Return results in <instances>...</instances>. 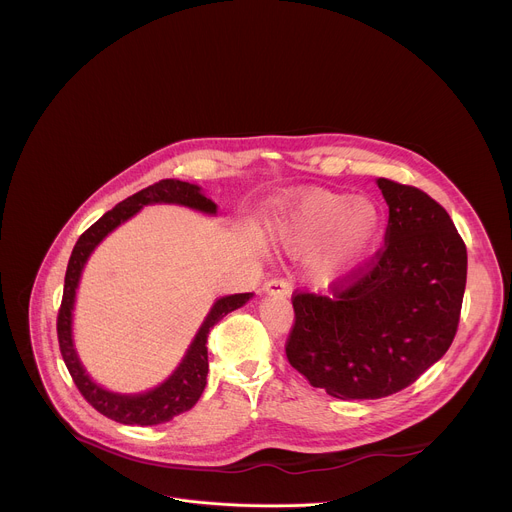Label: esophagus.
Wrapping results in <instances>:
<instances>
[{
	"mask_svg": "<svg viewBox=\"0 0 512 512\" xmlns=\"http://www.w3.org/2000/svg\"><path fill=\"white\" fill-rule=\"evenodd\" d=\"M263 291L269 296H289L291 294V283L285 279H269L263 285Z\"/></svg>",
	"mask_w": 512,
	"mask_h": 512,
	"instance_id": "1",
	"label": "esophagus"
}]
</instances>
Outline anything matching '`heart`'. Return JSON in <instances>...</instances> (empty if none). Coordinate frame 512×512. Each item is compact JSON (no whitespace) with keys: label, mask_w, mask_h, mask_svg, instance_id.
Wrapping results in <instances>:
<instances>
[{"label":"heart","mask_w":512,"mask_h":512,"mask_svg":"<svg viewBox=\"0 0 512 512\" xmlns=\"http://www.w3.org/2000/svg\"><path fill=\"white\" fill-rule=\"evenodd\" d=\"M387 214L371 196L306 190L277 208L275 239L291 255H308L310 275L332 283L367 263L385 237Z\"/></svg>","instance_id":"1"}]
</instances>
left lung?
I'll return each mask as SVG.
<instances>
[{"label": "left lung", "mask_w": 512, "mask_h": 512, "mask_svg": "<svg viewBox=\"0 0 512 512\" xmlns=\"http://www.w3.org/2000/svg\"><path fill=\"white\" fill-rule=\"evenodd\" d=\"M377 186L389 206L385 249L332 298H294L289 364L336 399L415 383L448 352L464 300L468 255L450 214L413 186Z\"/></svg>", "instance_id": "obj_1"}]
</instances>
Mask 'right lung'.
Here are the masks:
<instances>
[{
	"instance_id": "1",
	"label": "right lung",
	"mask_w": 512,
	"mask_h": 512,
	"mask_svg": "<svg viewBox=\"0 0 512 512\" xmlns=\"http://www.w3.org/2000/svg\"><path fill=\"white\" fill-rule=\"evenodd\" d=\"M148 204H176L208 216L216 214V204L202 192V188L198 184H190L182 180H160L158 184L148 186L145 190L119 202L113 210L105 212L91 229H87L79 237L75 249H72L66 275H64V294H62V304H60L58 324H56L60 352L72 381H75L83 397L99 413L125 425H158L192 409L206 387V375H208L206 338L210 328L218 320H223L227 314H231L233 310L245 306L253 298V294H233V296L218 298L212 304L210 312L206 314L202 326L192 338L186 354L182 356L174 373L158 387H152L141 393H115L101 387L97 381H93L87 369L83 367L79 352L75 348V338H72V312H75L81 275L89 257L101 245V241L109 233H113L117 227L127 223L129 218H133L143 206Z\"/></svg>"
}]
</instances>
